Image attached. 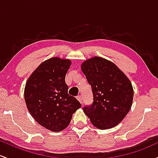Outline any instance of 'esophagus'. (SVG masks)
Instances as JSON below:
<instances>
[{
  "label": "esophagus",
  "mask_w": 158,
  "mask_h": 158,
  "mask_svg": "<svg viewBox=\"0 0 158 158\" xmlns=\"http://www.w3.org/2000/svg\"><path fill=\"white\" fill-rule=\"evenodd\" d=\"M77 99H78V100L79 101V102H80L81 104H82L83 100H82V97H81V96H77Z\"/></svg>",
  "instance_id": "1"
}]
</instances>
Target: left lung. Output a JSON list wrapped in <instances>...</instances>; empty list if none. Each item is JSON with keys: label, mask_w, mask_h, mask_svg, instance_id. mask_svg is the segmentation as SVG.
I'll list each match as a JSON object with an SVG mask.
<instances>
[{"label": "left lung", "mask_w": 158, "mask_h": 158, "mask_svg": "<svg viewBox=\"0 0 158 158\" xmlns=\"http://www.w3.org/2000/svg\"><path fill=\"white\" fill-rule=\"evenodd\" d=\"M91 87L94 101L83 108L94 126L110 128L119 124L129 111L134 91L131 81L111 61L94 57L81 64Z\"/></svg>", "instance_id": "1"}]
</instances>
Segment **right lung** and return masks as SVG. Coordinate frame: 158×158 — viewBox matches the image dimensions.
<instances>
[{"mask_svg": "<svg viewBox=\"0 0 158 158\" xmlns=\"http://www.w3.org/2000/svg\"><path fill=\"white\" fill-rule=\"evenodd\" d=\"M70 64L68 59L51 58L38 67L25 86L29 112L39 124L52 131L67 128L73 114L81 106L68 93L65 76Z\"/></svg>", "mask_w": 158, "mask_h": 158, "instance_id": "1", "label": "right lung"}]
</instances>
